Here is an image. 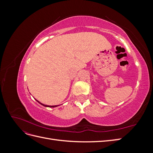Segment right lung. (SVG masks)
<instances>
[{"instance_id": "obj_1", "label": "right lung", "mask_w": 153, "mask_h": 153, "mask_svg": "<svg viewBox=\"0 0 153 153\" xmlns=\"http://www.w3.org/2000/svg\"><path fill=\"white\" fill-rule=\"evenodd\" d=\"M37 101H38V102L39 103H40L41 105H42L43 106H46V107H56V106H59V105H53V106H49V105H44V104H43V103H40L39 101H38V100H36Z\"/></svg>"}]
</instances>
